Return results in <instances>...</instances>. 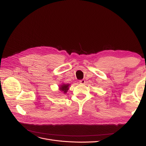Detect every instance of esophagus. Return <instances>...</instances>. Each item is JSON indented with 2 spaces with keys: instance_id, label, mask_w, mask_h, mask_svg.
<instances>
[{
  "instance_id": "esophagus-1",
  "label": "esophagus",
  "mask_w": 146,
  "mask_h": 146,
  "mask_svg": "<svg viewBox=\"0 0 146 146\" xmlns=\"http://www.w3.org/2000/svg\"><path fill=\"white\" fill-rule=\"evenodd\" d=\"M79 83H80V84H85V80H84V79H83V80H80L79 81Z\"/></svg>"
}]
</instances>
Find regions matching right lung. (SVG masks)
<instances>
[{
  "instance_id": "1",
  "label": "right lung",
  "mask_w": 146,
  "mask_h": 146,
  "mask_svg": "<svg viewBox=\"0 0 146 146\" xmlns=\"http://www.w3.org/2000/svg\"><path fill=\"white\" fill-rule=\"evenodd\" d=\"M69 84H63V85L60 86V90L61 91L63 92L64 94H65L67 92L68 90H69Z\"/></svg>"
}]
</instances>
